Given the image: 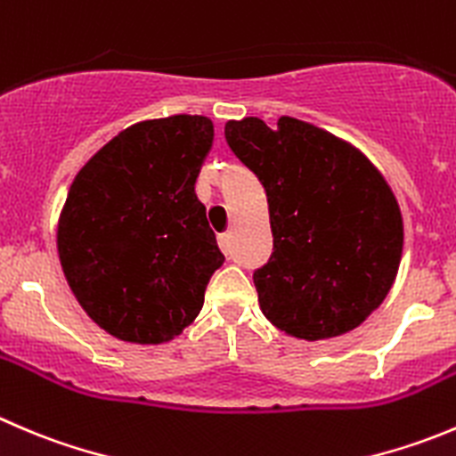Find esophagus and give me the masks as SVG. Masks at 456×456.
Wrapping results in <instances>:
<instances>
[{"mask_svg":"<svg viewBox=\"0 0 456 456\" xmlns=\"http://www.w3.org/2000/svg\"><path fill=\"white\" fill-rule=\"evenodd\" d=\"M218 245L220 249H223V254H229V251H232V236H229L227 232L218 233Z\"/></svg>","mask_w":456,"mask_h":456,"instance_id":"1","label":"esophagus"}]
</instances>
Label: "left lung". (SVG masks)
<instances>
[{"instance_id":"obj_1","label":"left lung","mask_w":456,"mask_h":456,"mask_svg":"<svg viewBox=\"0 0 456 456\" xmlns=\"http://www.w3.org/2000/svg\"><path fill=\"white\" fill-rule=\"evenodd\" d=\"M224 138L263 183L273 254L254 272L265 318L321 340L359 327L395 285L403 216L381 171L347 140L296 118L229 120Z\"/></svg>"}]
</instances>
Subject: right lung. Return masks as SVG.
I'll use <instances>...</instances> for the list:
<instances>
[{
  "instance_id": "obj_1",
  "label": "right lung",
  "mask_w": 456,
  "mask_h": 456,
  "mask_svg": "<svg viewBox=\"0 0 456 456\" xmlns=\"http://www.w3.org/2000/svg\"><path fill=\"white\" fill-rule=\"evenodd\" d=\"M214 142L205 116L120 131L75 175L57 254L93 322L135 346L169 343L191 325L224 263L196 178Z\"/></svg>"
}]
</instances>
